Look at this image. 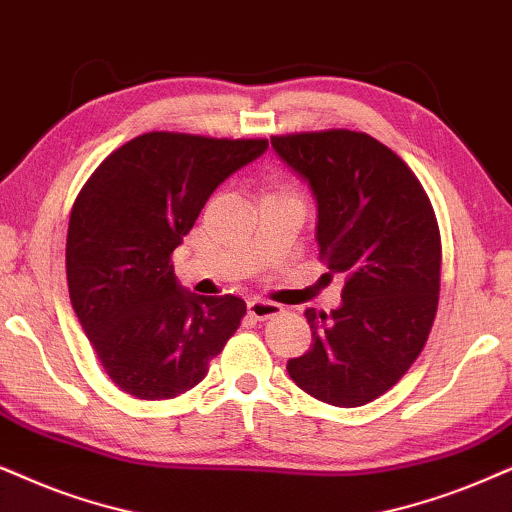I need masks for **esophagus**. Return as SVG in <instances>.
<instances>
[{
	"instance_id": "obj_1",
	"label": "esophagus",
	"mask_w": 512,
	"mask_h": 512,
	"mask_svg": "<svg viewBox=\"0 0 512 512\" xmlns=\"http://www.w3.org/2000/svg\"><path fill=\"white\" fill-rule=\"evenodd\" d=\"M281 312H283L281 304L269 302V300H252V302L248 304V314L252 316V319H257V321L274 319V316H278Z\"/></svg>"
}]
</instances>
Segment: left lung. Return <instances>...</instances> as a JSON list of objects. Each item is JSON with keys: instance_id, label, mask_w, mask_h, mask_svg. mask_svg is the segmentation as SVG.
<instances>
[{"instance_id": "left-lung-1", "label": "left lung", "mask_w": 512, "mask_h": 512, "mask_svg": "<svg viewBox=\"0 0 512 512\" xmlns=\"http://www.w3.org/2000/svg\"><path fill=\"white\" fill-rule=\"evenodd\" d=\"M271 146L309 181L319 257L345 276L338 309L304 312L314 342L288 361V373L323 404L364 406L399 383L435 323L442 274L435 210L411 167L364 132L278 134Z\"/></svg>"}]
</instances>
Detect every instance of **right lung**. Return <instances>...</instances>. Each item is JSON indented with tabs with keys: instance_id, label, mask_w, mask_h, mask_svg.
<instances>
[{
	"instance_id": "1",
	"label": "right lung",
	"mask_w": 512,
	"mask_h": 512,
	"mask_svg": "<svg viewBox=\"0 0 512 512\" xmlns=\"http://www.w3.org/2000/svg\"><path fill=\"white\" fill-rule=\"evenodd\" d=\"M267 139L146 132L108 155L68 224V293L103 371L137 399H172L208 375L245 316L236 295L184 293L172 252L222 181Z\"/></svg>"
}]
</instances>
